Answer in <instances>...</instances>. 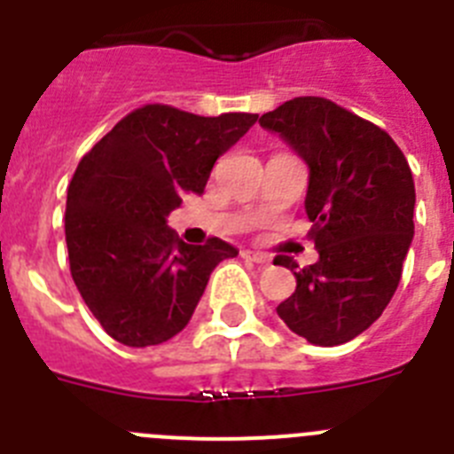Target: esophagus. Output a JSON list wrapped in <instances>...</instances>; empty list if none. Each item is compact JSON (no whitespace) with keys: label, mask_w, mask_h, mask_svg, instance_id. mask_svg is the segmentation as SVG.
<instances>
[{"label":"esophagus","mask_w":454,"mask_h":454,"mask_svg":"<svg viewBox=\"0 0 454 454\" xmlns=\"http://www.w3.org/2000/svg\"><path fill=\"white\" fill-rule=\"evenodd\" d=\"M243 256H246L247 262H254V263H268V262H270V259H268L266 254H262V252L246 250V252H243Z\"/></svg>","instance_id":"1"}]
</instances>
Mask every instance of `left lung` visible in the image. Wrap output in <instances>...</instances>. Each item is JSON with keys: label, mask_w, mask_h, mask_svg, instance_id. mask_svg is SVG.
<instances>
[{"label": "left lung", "mask_w": 454, "mask_h": 454, "mask_svg": "<svg viewBox=\"0 0 454 454\" xmlns=\"http://www.w3.org/2000/svg\"><path fill=\"white\" fill-rule=\"evenodd\" d=\"M309 170L304 211L318 262L295 270V293L277 307L291 332L323 348L375 323L400 284L414 239L416 188L391 136L323 98H295L259 118Z\"/></svg>", "instance_id": "left-lung-1"}]
</instances>
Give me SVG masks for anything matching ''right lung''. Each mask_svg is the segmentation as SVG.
Returning <instances> with one entry per match:
<instances>
[{
  "label": "right lung",
  "mask_w": 454,
  "mask_h": 454,
  "mask_svg": "<svg viewBox=\"0 0 454 454\" xmlns=\"http://www.w3.org/2000/svg\"><path fill=\"white\" fill-rule=\"evenodd\" d=\"M259 115L218 118L147 104L120 120L79 163L66 204L72 279L106 334L159 346L184 330L208 277L234 246H186L168 227L184 195H202L218 156Z\"/></svg>",
  "instance_id": "1"
}]
</instances>
